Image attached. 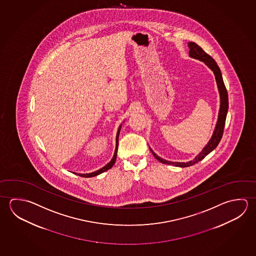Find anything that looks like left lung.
Listing matches in <instances>:
<instances>
[{
	"instance_id": "1",
	"label": "left lung",
	"mask_w": 256,
	"mask_h": 256,
	"mask_svg": "<svg viewBox=\"0 0 256 256\" xmlns=\"http://www.w3.org/2000/svg\"><path fill=\"white\" fill-rule=\"evenodd\" d=\"M188 46L190 48V51H188L190 58L202 61L206 64L208 68L210 69L212 72H214L216 86H218V92H220V110H218V122L216 124L215 130H214L211 138L210 139V141L208 142L204 148L202 149V152L197 154L192 160L186 162H180L167 161L166 159H162L161 157L158 156L150 148L152 156L156 157L158 161L161 162L164 164L177 166V167H188V166H192L195 164H197L198 162L202 161L204 157L206 156L210 152H212L218 146V144H220V140H221L222 136H223L224 123H226V114H228V92L226 89L223 78H222V74H221L218 66L216 63L215 60L212 58L210 54H206V52L202 50L200 46H198L196 43L188 42Z\"/></svg>"
}]
</instances>
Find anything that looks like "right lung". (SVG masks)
<instances>
[{
	"label": "right lung",
	"mask_w": 256,
	"mask_h": 256,
	"mask_svg": "<svg viewBox=\"0 0 256 256\" xmlns=\"http://www.w3.org/2000/svg\"><path fill=\"white\" fill-rule=\"evenodd\" d=\"M122 125H120V126H118V128L117 136H116V149H115V152H114V156H113L112 159L108 162V164H107L106 166H104L102 168H100L99 170H95V172H90V174H77V172H74V174H78L79 176L86 177V178H90V177H94V176H97V175L102 174L104 172H106V170H108V169H110V168L114 166V164H115V162H116V159H117L118 136H120V130H122Z\"/></svg>",
	"instance_id": "obj_1"
}]
</instances>
